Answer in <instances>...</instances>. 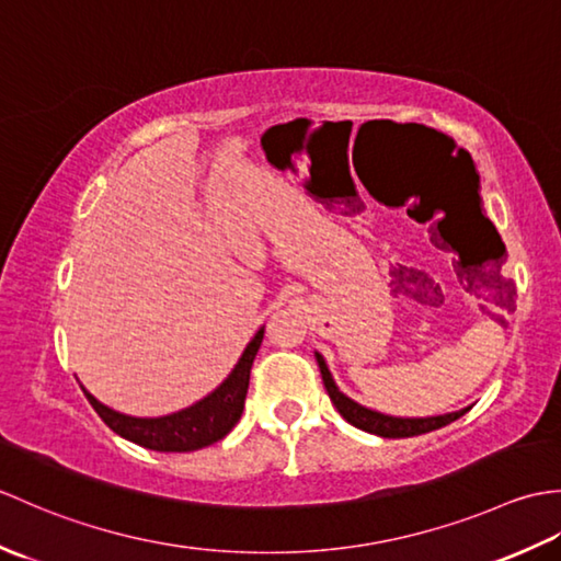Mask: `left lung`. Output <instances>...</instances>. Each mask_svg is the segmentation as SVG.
<instances>
[{
    "instance_id": "obj_1",
    "label": "left lung",
    "mask_w": 561,
    "mask_h": 561,
    "mask_svg": "<svg viewBox=\"0 0 561 561\" xmlns=\"http://www.w3.org/2000/svg\"><path fill=\"white\" fill-rule=\"evenodd\" d=\"M316 362L320 366V376H323V383L328 396L335 404L337 412L347 420L352 426L362 428V432L383 436V438H408V436H420V434H428L436 432V428L446 426L450 422L460 420V416L468 412L470 408L458 410V412H448V414H436V416H392V414H383L371 408H364L356 400L347 398L344 392L337 388L335 378H332L330 368L323 359V354L316 352Z\"/></svg>"
}]
</instances>
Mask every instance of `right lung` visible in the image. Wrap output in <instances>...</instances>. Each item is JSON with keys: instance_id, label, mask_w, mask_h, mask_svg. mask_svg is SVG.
Listing matches in <instances>:
<instances>
[{"instance_id": "right-lung-1", "label": "right lung", "mask_w": 561, "mask_h": 561, "mask_svg": "<svg viewBox=\"0 0 561 561\" xmlns=\"http://www.w3.org/2000/svg\"><path fill=\"white\" fill-rule=\"evenodd\" d=\"M265 328H260L253 340L245 344L241 359L233 366V371L224 378V383L214 388L207 398L197 400L190 408L165 414V416H133L111 410L108 404L96 400L81 386L83 396L91 402V408L99 412L101 420L108 424L117 436L133 440L137 446L161 453H187L199 450L205 446L217 444L231 432L236 422L241 420L245 392L250 383V366L262 344Z\"/></svg>"}]
</instances>
